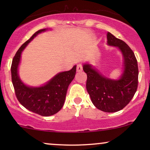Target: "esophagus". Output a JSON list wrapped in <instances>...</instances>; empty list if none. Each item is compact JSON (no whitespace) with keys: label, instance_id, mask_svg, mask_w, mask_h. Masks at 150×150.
<instances>
[{"label":"esophagus","instance_id":"1","mask_svg":"<svg viewBox=\"0 0 150 150\" xmlns=\"http://www.w3.org/2000/svg\"><path fill=\"white\" fill-rule=\"evenodd\" d=\"M76 71L78 72H80V71H83V65L81 64H79L77 65V67H76Z\"/></svg>","mask_w":150,"mask_h":150}]
</instances>
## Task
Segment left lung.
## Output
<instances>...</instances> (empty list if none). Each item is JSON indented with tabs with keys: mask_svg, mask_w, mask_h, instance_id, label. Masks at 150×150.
Wrapping results in <instances>:
<instances>
[{
	"mask_svg": "<svg viewBox=\"0 0 150 150\" xmlns=\"http://www.w3.org/2000/svg\"><path fill=\"white\" fill-rule=\"evenodd\" d=\"M107 44L117 46L124 57V72L118 80L108 79L89 64L83 65L87 75L86 88L93 105L104 112L122 110L134 97L138 87L137 60L131 48L124 41L107 33Z\"/></svg>",
	"mask_w": 150,
	"mask_h": 150,
	"instance_id": "1",
	"label": "left lung"
}]
</instances>
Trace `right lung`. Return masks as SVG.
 Listing matches in <instances>:
<instances>
[{
  "label": "right lung",
  "instance_id": "1",
  "mask_svg": "<svg viewBox=\"0 0 150 150\" xmlns=\"http://www.w3.org/2000/svg\"><path fill=\"white\" fill-rule=\"evenodd\" d=\"M46 30H38L22 45L13 57L11 67V81L18 101L30 111L45 117L57 113L63 107L67 88L76 71V65H74L69 71L57 74L46 85L39 87L26 86L20 79L18 68L22 50L35 37Z\"/></svg>",
  "mask_w": 150,
  "mask_h": 150
}]
</instances>
